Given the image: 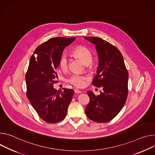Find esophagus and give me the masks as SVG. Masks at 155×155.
Returning <instances> with one entry per match:
<instances>
[{
    "label": "esophagus",
    "mask_w": 155,
    "mask_h": 155,
    "mask_svg": "<svg viewBox=\"0 0 155 155\" xmlns=\"http://www.w3.org/2000/svg\"><path fill=\"white\" fill-rule=\"evenodd\" d=\"M74 92H75V93H76V94H81V93L82 92L81 91H80V90H79V89H74Z\"/></svg>",
    "instance_id": "34e87169"
}]
</instances>
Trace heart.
I'll return each mask as SVG.
<instances>
[{"label": "heart", "instance_id": "heart-1", "mask_svg": "<svg viewBox=\"0 0 155 155\" xmlns=\"http://www.w3.org/2000/svg\"><path fill=\"white\" fill-rule=\"evenodd\" d=\"M73 53L74 55L81 58L83 62L86 64H90L92 61V54L91 51L87 47L83 45H80L76 47ZM59 66L63 70H65L68 67V58L65 55H62L59 59ZM86 78L79 74H73L70 78H68V81L78 87H82L85 85Z\"/></svg>", "mask_w": 155, "mask_h": 155}]
</instances>
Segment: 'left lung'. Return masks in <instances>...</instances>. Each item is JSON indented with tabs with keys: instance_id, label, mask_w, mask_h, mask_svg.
Returning <instances> with one entry per match:
<instances>
[{
	"instance_id": "8db88e82",
	"label": "left lung",
	"mask_w": 155,
	"mask_h": 155,
	"mask_svg": "<svg viewBox=\"0 0 155 155\" xmlns=\"http://www.w3.org/2000/svg\"><path fill=\"white\" fill-rule=\"evenodd\" d=\"M95 45L98 57L97 75L92 84L101 87L96 96L88 91L89 104L85 108L87 116L97 123L111 121L124 107L128 94L129 74L120 51L110 43L97 37H85Z\"/></svg>"
}]
</instances>
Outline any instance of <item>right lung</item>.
Returning a JSON list of instances; mask_svg holds the SVG:
<instances>
[{
    "mask_svg": "<svg viewBox=\"0 0 155 155\" xmlns=\"http://www.w3.org/2000/svg\"><path fill=\"white\" fill-rule=\"evenodd\" d=\"M75 39L51 38L38 47L29 60L25 76L26 96L40 117L48 123H56L65 118L74 94L73 89L57 91L54 84L57 82L56 71L63 51Z\"/></svg>",
    "mask_w": 155,
    "mask_h": 155,
    "instance_id": "add662e5",
    "label": "right lung"
}]
</instances>
